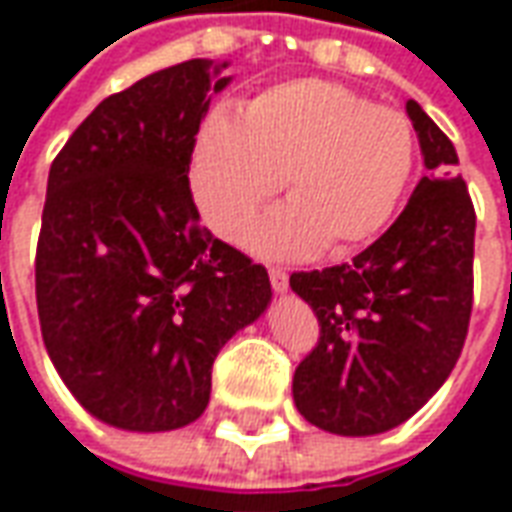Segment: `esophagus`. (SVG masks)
Wrapping results in <instances>:
<instances>
[{
	"label": "esophagus",
	"mask_w": 512,
	"mask_h": 512,
	"mask_svg": "<svg viewBox=\"0 0 512 512\" xmlns=\"http://www.w3.org/2000/svg\"><path fill=\"white\" fill-rule=\"evenodd\" d=\"M268 279H271V288L277 290V293H285L288 290V271L279 266L268 268Z\"/></svg>",
	"instance_id": "esophagus-1"
}]
</instances>
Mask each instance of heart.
I'll use <instances>...</instances> for the list:
<instances>
[{"instance_id": "b5f03b06", "label": "heart", "mask_w": 512, "mask_h": 512, "mask_svg": "<svg viewBox=\"0 0 512 512\" xmlns=\"http://www.w3.org/2000/svg\"><path fill=\"white\" fill-rule=\"evenodd\" d=\"M414 169V131L389 106L321 79L271 87L235 123L216 115L191 156L202 219L241 244L285 180L290 202L255 235L266 255H332L381 233Z\"/></svg>"}]
</instances>
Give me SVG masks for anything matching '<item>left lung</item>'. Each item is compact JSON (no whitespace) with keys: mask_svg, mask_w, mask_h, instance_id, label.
Listing matches in <instances>:
<instances>
[{"mask_svg":"<svg viewBox=\"0 0 512 512\" xmlns=\"http://www.w3.org/2000/svg\"><path fill=\"white\" fill-rule=\"evenodd\" d=\"M406 112L428 178L395 224L354 263L296 271L290 288L321 323L293 376V400L315 428L373 436L436 395L461 356L472 318L474 205L458 153L417 101Z\"/></svg>","mask_w":512,"mask_h":512,"instance_id":"left-lung-1","label":"left lung"}]
</instances>
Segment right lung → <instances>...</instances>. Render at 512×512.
Wrapping results in <instances>:
<instances>
[{"mask_svg": "<svg viewBox=\"0 0 512 512\" xmlns=\"http://www.w3.org/2000/svg\"><path fill=\"white\" fill-rule=\"evenodd\" d=\"M227 62L189 60L104 98L49 169L35 296L57 373L93 417L175 430L271 301L268 271L200 224L189 164Z\"/></svg>", "mask_w": 512, "mask_h": 512, "instance_id": "1", "label": "right lung"}]
</instances>
